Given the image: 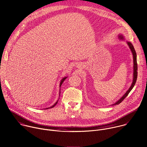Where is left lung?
Masks as SVG:
<instances>
[{"mask_svg":"<svg viewBox=\"0 0 147 147\" xmlns=\"http://www.w3.org/2000/svg\"><path fill=\"white\" fill-rule=\"evenodd\" d=\"M118 37L121 40H124V37L122 34H119ZM127 45H129V48L130 49V50H131V51L132 53L133 58V82H132V84H131L130 87L126 91V92L124 94V95H123V96L121 97V98L119 100H118L116 103L113 104L112 105L113 106L119 105V103H121L125 99V97L128 95L129 92L131 91V90L134 87V85L136 84V80H137V55H136V51L134 50V47L132 45V44L130 42H129V41H127Z\"/></svg>","mask_w":147,"mask_h":147,"instance_id":"obj_1","label":"left lung"}]
</instances>
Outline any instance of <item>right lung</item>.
<instances>
[{"mask_svg":"<svg viewBox=\"0 0 147 147\" xmlns=\"http://www.w3.org/2000/svg\"><path fill=\"white\" fill-rule=\"evenodd\" d=\"M67 77H64V78H63L62 79V80L61 81V82H60V85H59V87H61V85H62V83L63 82V81L66 79V78H67ZM60 94H61V88H60V90H59V96H60ZM58 100H57V102L53 105V106H52L51 107H49V108H47V109H51V108H53L57 104V103L58 102Z\"/></svg>","mask_w":147,"mask_h":147,"instance_id":"add662e5","label":"right lung"}]
</instances>
